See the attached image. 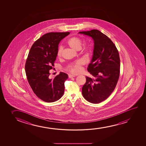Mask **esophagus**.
<instances>
[{"label":"esophagus","instance_id":"34e87169","mask_svg":"<svg viewBox=\"0 0 146 146\" xmlns=\"http://www.w3.org/2000/svg\"><path fill=\"white\" fill-rule=\"evenodd\" d=\"M68 76H69V78H72V77H75L76 75H73V74H69L68 75Z\"/></svg>","mask_w":146,"mask_h":146}]
</instances>
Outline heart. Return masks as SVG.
<instances>
[{"label":"heart","mask_w":146,"mask_h":146,"mask_svg":"<svg viewBox=\"0 0 146 146\" xmlns=\"http://www.w3.org/2000/svg\"><path fill=\"white\" fill-rule=\"evenodd\" d=\"M67 43L72 49H75V50H80L81 48L82 45V40L78 37L73 36V37L69 38L67 40ZM84 51H86V49ZM62 51H63V47L62 46H59L57 50V52H56V55L58 57H60L61 56ZM83 64V63L81 61H76V62L69 64L67 66V70L69 71L72 73L77 74L81 71Z\"/></svg>","instance_id":"obj_1"}]
</instances>
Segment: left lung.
I'll list each match as a JSON object with an SVG mask.
<instances>
[{"instance_id":"8db88e82","label":"left lung","mask_w":146,"mask_h":146,"mask_svg":"<svg viewBox=\"0 0 146 146\" xmlns=\"http://www.w3.org/2000/svg\"><path fill=\"white\" fill-rule=\"evenodd\" d=\"M79 33L91 37L94 43L93 58L87 68L94 79L86 76L82 95L88 102L98 104L107 99L116 87L120 76L119 54L112 40L99 30Z\"/></svg>"}]
</instances>
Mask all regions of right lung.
I'll return each mask as SVG.
<instances>
[{
    "mask_svg": "<svg viewBox=\"0 0 146 146\" xmlns=\"http://www.w3.org/2000/svg\"><path fill=\"white\" fill-rule=\"evenodd\" d=\"M70 32H49L34 42L30 48L25 66L28 83L36 96L44 102L60 99L64 92V82L68 78L64 72L53 79L49 78L56 60L58 44Z\"/></svg>",
    "mask_w": 146,
    "mask_h": 146,
    "instance_id": "obj_1",
    "label": "right lung"
}]
</instances>
